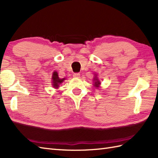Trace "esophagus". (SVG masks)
<instances>
[{
  "label": "esophagus",
  "mask_w": 158,
  "mask_h": 158,
  "mask_svg": "<svg viewBox=\"0 0 158 158\" xmlns=\"http://www.w3.org/2000/svg\"><path fill=\"white\" fill-rule=\"evenodd\" d=\"M73 77H75V78H79L80 77V74L79 73H74V74H73Z\"/></svg>",
  "instance_id": "esophagus-1"
}]
</instances>
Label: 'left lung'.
Instances as JSON below:
<instances>
[{
    "label": "left lung",
    "mask_w": 158,
    "mask_h": 158,
    "mask_svg": "<svg viewBox=\"0 0 158 158\" xmlns=\"http://www.w3.org/2000/svg\"><path fill=\"white\" fill-rule=\"evenodd\" d=\"M94 86L96 87H99V86H100L101 83H100V81H99L98 78L97 77L96 74V75H95L94 78Z\"/></svg>",
    "instance_id": "left-lung-1"
}]
</instances>
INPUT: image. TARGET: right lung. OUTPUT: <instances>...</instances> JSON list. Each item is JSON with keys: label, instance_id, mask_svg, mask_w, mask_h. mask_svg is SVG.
I'll return each instance as SVG.
<instances>
[{"label": "right lung", "instance_id": "1", "mask_svg": "<svg viewBox=\"0 0 158 158\" xmlns=\"http://www.w3.org/2000/svg\"><path fill=\"white\" fill-rule=\"evenodd\" d=\"M65 80V78L63 79H60L59 77H58V74L56 71H54L52 73V85L54 88H58L60 84H61L62 82Z\"/></svg>", "mask_w": 158, "mask_h": 158}]
</instances>
